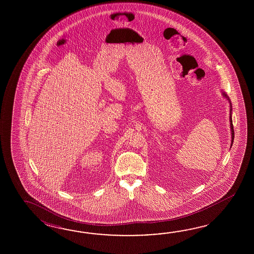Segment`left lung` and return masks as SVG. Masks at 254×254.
Segmentation results:
<instances>
[{
	"mask_svg": "<svg viewBox=\"0 0 254 254\" xmlns=\"http://www.w3.org/2000/svg\"><path fill=\"white\" fill-rule=\"evenodd\" d=\"M221 94H222V96L225 98L226 100H228V102L230 103V127H231V135H232V143H231V147L232 146V143H233V139H234V129H233V125H232V103H231V100H230V98L229 96L227 95L226 93L224 92H221Z\"/></svg>",
	"mask_w": 254,
	"mask_h": 254,
	"instance_id": "8db88e82",
	"label": "left lung"
}]
</instances>
